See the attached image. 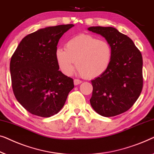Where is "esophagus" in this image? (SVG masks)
Here are the masks:
<instances>
[{
  "label": "esophagus",
  "instance_id": "esophagus-1",
  "mask_svg": "<svg viewBox=\"0 0 154 154\" xmlns=\"http://www.w3.org/2000/svg\"><path fill=\"white\" fill-rule=\"evenodd\" d=\"M81 83H82V81H81V80H79V79H74V84H75V86L78 85V84H80Z\"/></svg>",
  "mask_w": 154,
  "mask_h": 154
}]
</instances>
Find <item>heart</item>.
<instances>
[{"label": "heart", "mask_w": 154, "mask_h": 154, "mask_svg": "<svg viewBox=\"0 0 154 154\" xmlns=\"http://www.w3.org/2000/svg\"><path fill=\"white\" fill-rule=\"evenodd\" d=\"M112 56V47L107 41L84 34L70 39L66 49L58 47L55 52L58 66L65 75L72 74L76 62L78 70L88 79L103 75L109 66Z\"/></svg>", "instance_id": "1"}]
</instances>
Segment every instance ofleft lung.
Returning a JSON list of instances; mask_svg holds the SVG:
<instances>
[{
  "instance_id": "8db88e82",
  "label": "left lung",
  "mask_w": 154,
  "mask_h": 154,
  "mask_svg": "<svg viewBox=\"0 0 154 154\" xmlns=\"http://www.w3.org/2000/svg\"><path fill=\"white\" fill-rule=\"evenodd\" d=\"M88 30L105 38L112 50L111 62L107 70L91 81V105L103 116L119 115L128 110L141 94V52L129 37L115 28L91 26Z\"/></svg>"
}]
</instances>
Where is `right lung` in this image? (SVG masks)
<instances>
[{"mask_svg":"<svg viewBox=\"0 0 154 154\" xmlns=\"http://www.w3.org/2000/svg\"><path fill=\"white\" fill-rule=\"evenodd\" d=\"M73 24L40 29L21 41L10 60L13 92L28 112L42 117L57 114L74 88L63 74L55 52L60 38Z\"/></svg>","mask_w":154,"mask_h":154,"instance_id":"add662e5","label":"right lung"}]
</instances>
